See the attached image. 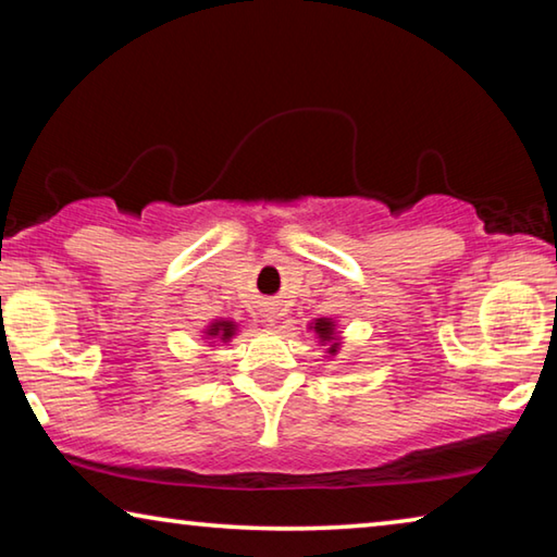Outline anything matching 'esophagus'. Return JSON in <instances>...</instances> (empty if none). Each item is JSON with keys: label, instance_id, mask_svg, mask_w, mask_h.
<instances>
[{"label": "esophagus", "instance_id": "esophagus-1", "mask_svg": "<svg viewBox=\"0 0 557 557\" xmlns=\"http://www.w3.org/2000/svg\"><path fill=\"white\" fill-rule=\"evenodd\" d=\"M268 322H272V320H270V317H268Z\"/></svg>", "mask_w": 557, "mask_h": 557}]
</instances>
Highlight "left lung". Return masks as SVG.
<instances>
[{"label":"left lung","mask_w":557,"mask_h":557,"mask_svg":"<svg viewBox=\"0 0 557 557\" xmlns=\"http://www.w3.org/2000/svg\"><path fill=\"white\" fill-rule=\"evenodd\" d=\"M312 330L317 332V337H320V342H332L330 344V355H337L339 344L334 342V339H337V326H334V322L332 320H317L312 324Z\"/></svg>","instance_id":"1"}]
</instances>
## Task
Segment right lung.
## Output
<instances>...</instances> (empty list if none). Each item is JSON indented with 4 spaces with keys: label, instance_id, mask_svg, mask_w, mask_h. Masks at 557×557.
<instances>
[{
    "label": "right lung",
    "instance_id": "obj_1",
    "mask_svg": "<svg viewBox=\"0 0 557 557\" xmlns=\"http://www.w3.org/2000/svg\"><path fill=\"white\" fill-rule=\"evenodd\" d=\"M208 339H220V342H227L235 334V324L231 320H218L208 326Z\"/></svg>",
    "mask_w": 557,
    "mask_h": 557
}]
</instances>
